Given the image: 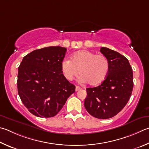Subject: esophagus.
I'll use <instances>...</instances> for the list:
<instances>
[{
  "label": "esophagus",
  "instance_id": "1",
  "mask_svg": "<svg viewBox=\"0 0 149 149\" xmlns=\"http://www.w3.org/2000/svg\"><path fill=\"white\" fill-rule=\"evenodd\" d=\"M80 89H81V87H80L79 86H75V91H79Z\"/></svg>",
  "mask_w": 149,
  "mask_h": 149
}]
</instances>
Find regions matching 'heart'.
<instances>
[{"label":"heart","instance_id":"heart-1","mask_svg":"<svg viewBox=\"0 0 149 149\" xmlns=\"http://www.w3.org/2000/svg\"><path fill=\"white\" fill-rule=\"evenodd\" d=\"M109 68V61L105 55L86 50L77 51L71 60L66 58L61 63L62 72L68 80H72L79 72L81 81L92 86L100 85L106 79Z\"/></svg>","mask_w":149,"mask_h":149}]
</instances>
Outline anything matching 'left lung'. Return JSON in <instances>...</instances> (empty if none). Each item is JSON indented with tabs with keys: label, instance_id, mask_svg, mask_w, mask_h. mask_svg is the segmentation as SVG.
I'll return each mask as SVG.
<instances>
[{
	"label": "left lung",
	"instance_id": "1",
	"mask_svg": "<svg viewBox=\"0 0 149 149\" xmlns=\"http://www.w3.org/2000/svg\"><path fill=\"white\" fill-rule=\"evenodd\" d=\"M100 52L109 61V74L101 85L86 88L84 105L94 117L107 119L118 114L128 103L133 90V72L128 59L119 53L104 47Z\"/></svg>",
	"mask_w": 149,
	"mask_h": 149
}]
</instances>
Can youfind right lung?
Instances as JSON below:
<instances>
[{
    "mask_svg": "<svg viewBox=\"0 0 149 149\" xmlns=\"http://www.w3.org/2000/svg\"><path fill=\"white\" fill-rule=\"evenodd\" d=\"M66 48L47 47L34 50L18 68L17 91L24 105L39 117H53L60 111L75 86L61 70Z\"/></svg>",
    "mask_w": 149,
    "mask_h": 149,
    "instance_id": "right-lung-1",
    "label": "right lung"
}]
</instances>
